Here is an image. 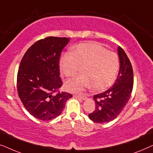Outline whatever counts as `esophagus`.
I'll return each mask as SVG.
<instances>
[{
	"instance_id": "34e87169",
	"label": "esophagus",
	"mask_w": 153,
	"mask_h": 153,
	"mask_svg": "<svg viewBox=\"0 0 153 153\" xmlns=\"http://www.w3.org/2000/svg\"><path fill=\"white\" fill-rule=\"evenodd\" d=\"M74 97L76 98H78V99H80V100H84L86 99V97L85 96H81V95H74Z\"/></svg>"
}]
</instances>
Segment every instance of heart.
<instances>
[{
	"label": "heart",
	"instance_id": "b5f03b06",
	"mask_svg": "<svg viewBox=\"0 0 153 153\" xmlns=\"http://www.w3.org/2000/svg\"><path fill=\"white\" fill-rule=\"evenodd\" d=\"M60 58V73L66 77L72 76L80 67L81 73L67 81L65 88L69 92L81 93L91 85L93 90L102 91L114 83L119 70L116 53L95 42L80 44Z\"/></svg>",
	"mask_w": 153,
	"mask_h": 153
}]
</instances>
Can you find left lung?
Masks as SVG:
<instances>
[{
	"label": "left lung",
	"mask_w": 153,
	"mask_h": 153,
	"mask_svg": "<svg viewBox=\"0 0 153 153\" xmlns=\"http://www.w3.org/2000/svg\"><path fill=\"white\" fill-rule=\"evenodd\" d=\"M120 69L113 86L102 93L93 96L95 111L88 115L93 122L105 123L114 120L128 102L134 84V74L131 62L122 48L118 47Z\"/></svg>",
	"instance_id": "1"
}]
</instances>
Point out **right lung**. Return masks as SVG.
Listing matches in <instances>:
<instances>
[{
	"instance_id": "right-lung-1",
	"label": "right lung",
	"mask_w": 153,
	"mask_h": 153,
	"mask_svg": "<svg viewBox=\"0 0 153 153\" xmlns=\"http://www.w3.org/2000/svg\"><path fill=\"white\" fill-rule=\"evenodd\" d=\"M68 37H47L33 44L25 53L17 74V91L21 101L30 115L43 121L61 114L66 102L72 97L59 92V60L68 45Z\"/></svg>"
}]
</instances>
